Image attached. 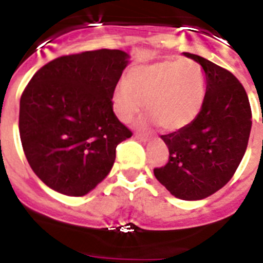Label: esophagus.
Returning a JSON list of instances; mask_svg holds the SVG:
<instances>
[{"mask_svg":"<svg viewBox=\"0 0 263 263\" xmlns=\"http://www.w3.org/2000/svg\"><path fill=\"white\" fill-rule=\"evenodd\" d=\"M135 136H136V138H138V139H140L141 141H148V140H149V138H148V135L141 134V132H138V134L135 135Z\"/></svg>","mask_w":263,"mask_h":263,"instance_id":"34e87169","label":"esophagus"}]
</instances>
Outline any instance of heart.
I'll return each instance as SVG.
<instances>
[{
  "label": "heart",
  "instance_id": "heart-1",
  "mask_svg": "<svg viewBox=\"0 0 263 263\" xmlns=\"http://www.w3.org/2000/svg\"><path fill=\"white\" fill-rule=\"evenodd\" d=\"M205 97L202 68L192 59L161 61L132 68L112 95V107L122 122H131L145 108L166 131L185 128L200 112Z\"/></svg>",
  "mask_w": 263,
  "mask_h": 263
}]
</instances>
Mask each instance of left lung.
<instances>
[{"label":"left lung","mask_w":263,"mask_h":263,"mask_svg":"<svg viewBox=\"0 0 263 263\" xmlns=\"http://www.w3.org/2000/svg\"><path fill=\"white\" fill-rule=\"evenodd\" d=\"M184 54L204 68V103L188 127L161 135L170 157L154 173L175 197L201 200L236 173L248 147L252 108L245 88L229 70L196 54Z\"/></svg>","instance_id":"1"}]
</instances>
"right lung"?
<instances>
[{"mask_svg":"<svg viewBox=\"0 0 263 263\" xmlns=\"http://www.w3.org/2000/svg\"><path fill=\"white\" fill-rule=\"evenodd\" d=\"M127 58L109 49L62 55L42 66L25 87L22 148L34 173L54 191L87 195L109 173L119 143L132 136L112 109Z\"/></svg>","mask_w":263,"mask_h":263,"instance_id":"1","label":"right lung"}]
</instances>
